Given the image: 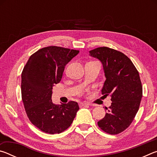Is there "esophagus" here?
I'll return each instance as SVG.
<instances>
[{
	"mask_svg": "<svg viewBox=\"0 0 157 157\" xmlns=\"http://www.w3.org/2000/svg\"><path fill=\"white\" fill-rule=\"evenodd\" d=\"M79 105H80L81 107H85V106H89V105H90V104H89V103H88V102H81L80 104H79Z\"/></svg>",
	"mask_w": 157,
	"mask_h": 157,
	"instance_id": "1",
	"label": "esophagus"
}]
</instances>
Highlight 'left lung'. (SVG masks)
Returning a JSON list of instances; mask_svg holds the SVG:
<instances>
[{"instance_id": "1", "label": "left lung", "mask_w": 157, "mask_h": 157, "mask_svg": "<svg viewBox=\"0 0 157 157\" xmlns=\"http://www.w3.org/2000/svg\"><path fill=\"white\" fill-rule=\"evenodd\" d=\"M89 53L102 63L106 80L102 94H110L112 101L98 124L108 134H118L131 124L139 111L143 95L139 73L132 61L118 50L100 47Z\"/></svg>"}]
</instances>
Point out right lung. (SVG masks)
Listing matches in <instances>:
<instances>
[{
	"label": "right lung",
	"instance_id": "right-lung-1",
	"mask_svg": "<svg viewBox=\"0 0 157 157\" xmlns=\"http://www.w3.org/2000/svg\"><path fill=\"white\" fill-rule=\"evenodd\" d=\"M79 50L43 48L29 58L21 74V95L29 120L41 131L59 134L68 129L79 110L78 102L55 105L52 87L61 81L65 66Z\"/></svg>",
	"mask_w": 157,
	"mask_h": 157
}]
</instances>
